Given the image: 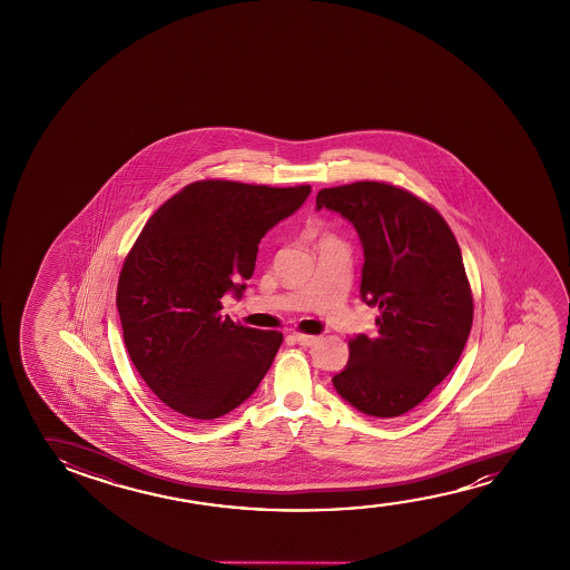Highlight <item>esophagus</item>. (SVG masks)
<instances>
[{"mask_svg": "<svg viewBox=\"0 0 570 570\" xmlns=\"http://www.w3.org/2000/svg\"><path fill=\"white\" fill-rule=\"evenodd\" d=\"M292 338H294L297 344H302V346H313V344L320 343V336L304 335V333H294Z\"/></svg>", "mask_w": 570, "mask_h": 570, "instance_id": "1", "label": "esophagus"}]
</instances>
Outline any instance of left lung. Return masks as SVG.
<instances>
[{
	"label": "left lung",
	"instance_id": "8db88e82",
	"mask_svg": "<svg viewBox=\"0 0 570 570\" xmlns=\"http://www.w3.org/2000/svg\"><path fill=\"white\" fill-rule=\"evenodd\" d=\"M315 203L358 232L360 297L380 309L377 335L352 338L333 385L360 413L395 419L444 382L468 343L473 297L460 245L430 204L387 183L323 188Z\"/></svg>",
	"mask_w": 570,
	"mask_h": 570
}]
</instances>
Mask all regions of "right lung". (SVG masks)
Listing matches in <instances>:
<instances>
[{
	"mask_svg": "<svg viewBox=\"0 0 570 570\" xmlns=\"http://www.w3.org/2000/svg\"><path fill=\"white\" fill-rule=\"evenodd\" d=\"M309 193V185L198 180L141 229L118 278V315L134 366L173 411L218 419L265 377L281 333L235 325L219 313L222 297L242 299L258 243Z\"/></svg>",
	"mask_w": 570,
	"mask_h": 570,
	"instance_id": "obj_1",
	"label": "right lung"
}]
</instances>
